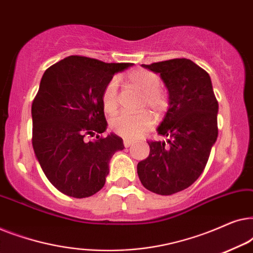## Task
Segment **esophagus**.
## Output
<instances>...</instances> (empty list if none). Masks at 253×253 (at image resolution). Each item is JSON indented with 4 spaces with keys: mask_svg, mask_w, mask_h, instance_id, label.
<instances>
[{
    "mask_svg": "<svg viewBox=\"0 0 253 253\" xmlns=\"http://www.w3.org/2000/svg\"><path fill=\"white\" fill-rule=\"evenodd\" d=\"M133 144H134V141H133V140H131V139H127V138H126V139L123 140V145H124V147H130V146H132Z\"/></svg>",
    "mask_w": 253,
    "mask_h": 253,
    "instance_id": "1",
    "label": "esophagus"
}]
</instances>
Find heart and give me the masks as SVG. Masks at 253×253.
I'll return each mask as SVG.
<instances>
[{"instance_id": "heart-1", "label": "heart", "mask_w": 253, "mask_h": 253, "mask_svg": "<svg viewBox=\"0 0 253 253\" xmlns=\"http://www.w3.org/2000/svg\"><path fill=\"white\" fill-rule=\"evenodd\" d=\"M126 81L132 87L145 94V103L152 109L161 112L166 108L167 101L165 95L159 91L160 79L155 74L143 69H138L127 74ZM103 110L112 115L117 109V81H110L102 93ZM153 126V117L145 112L138 115L122 114L110 121V130L124 138H137L150 130Z\"/></svg>"}]
</instances>
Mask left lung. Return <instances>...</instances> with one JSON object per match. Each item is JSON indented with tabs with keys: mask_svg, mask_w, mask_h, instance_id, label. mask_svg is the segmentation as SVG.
<instances>
[{
	"mask_svg": "<svg viewBox=\"0 0 253 253\" xmlns=\"http://www.w3.org/2000/svg\"><path fill=\"white\" fill-rule=\"evenodd\" d=\"M141 67L160 75L168 109L158 126L166 141H147L150 155L137 166L145 188L161 196L182 191L197 181L217 138L219 103L207 72L188 58Z\"/></svg>",
	"mask_w": 253,
	"mask_h": 253,
	"instance_id": "1",
	"label": "left lung"
}]
</instances>
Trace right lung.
<instances>
[{
	"label": "right lung",
	"mask_w": 253,
	"mask_h": 253,
	"mask_svg": "<svg viewBox=\"0 0 253 253\" xmlns=\"http://www.w3.org/2000/svg\"><path fill=\"white\" fill-rule=\"evenodd\" d=\"M131 65L68 56L44 71L32 103V145L48 181L64 195L86 198L100 191L110 159L124 148L115 133L87 143L84 137L107 130L103 89Z\"/></svg>",
	"instance_id": "obj_1"
}]
</instances>
